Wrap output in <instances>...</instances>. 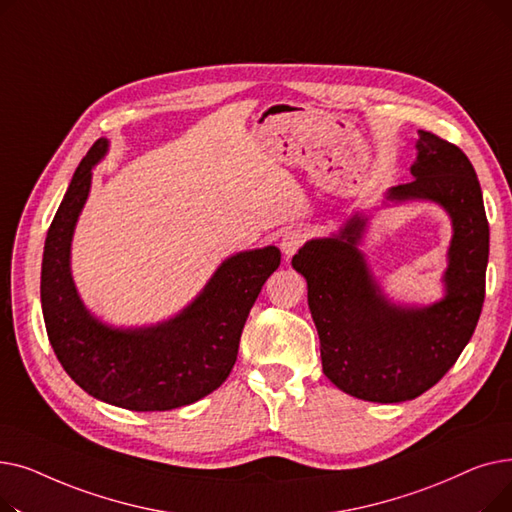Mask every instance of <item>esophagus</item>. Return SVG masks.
Instances as JSON below:
<instances>
[{
	"mask_svg": "<svg viewBox=\"0 0 512 512\" xmlns=\"http://www.w3.org/2000/svg\"><path fill=\"white\" fill-rule=\"evenodd\" d=\"M305 240H307V230H303V228L286 230V232L282 234V240H280V249H282L284 257L290 259L294 253L299 251V247L303 245Z\"/></svg>",
	"mask_w": 512,
	"mask_h": 512,
	"instance_id": "esophagus-1",
	"label": "esophagus"
}]
</instances>
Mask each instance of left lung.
<instances>
[{
    "label": "left lung",
    "instance_id": "1",
    "mask_svg": "<svg viewBox=\"0 0 512 512\" xmlns=\"http://www.w3.org/2000/svg\"><path fill=\"white\" fill-rule=\"evenodd\" d=\"M411 182L390 186L384 205L427 201L452 226L444 297L429 305L388 299L359 249L369 215L355 211L342 228L311 238L292 257L307 280L326 378L369 402L413 400L442 380L471 340L486 297L490 226L469 157L432 132L417 130Z\"/></svg>",
    "mask_w": 512,
    "mask_h": 512
}]
</instances>
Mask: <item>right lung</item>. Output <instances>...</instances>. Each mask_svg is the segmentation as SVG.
<instances>
[{
    "label": "right lung",
    "mask_w": 512,
    "mask_h": 512,
    "mask_svg": "<svg viewBox=\"0 0 512 512\" xmlns=\"http://www.w3.org/2000/svg\"><path fill=\"white\" fill-rule=\"evenodd\" d=\"M110 151L99 139L76 168L53 218L41 265V307L53 353L97 400L128 411L193 405L230 375L261 286L280 265L270 245L226 257L203 290L170 319L118 328L93 315L72 278V238L91 193L93 168Z\"/></svg>",
    "instance_id": "right-lung-1"
}]
</instances>
